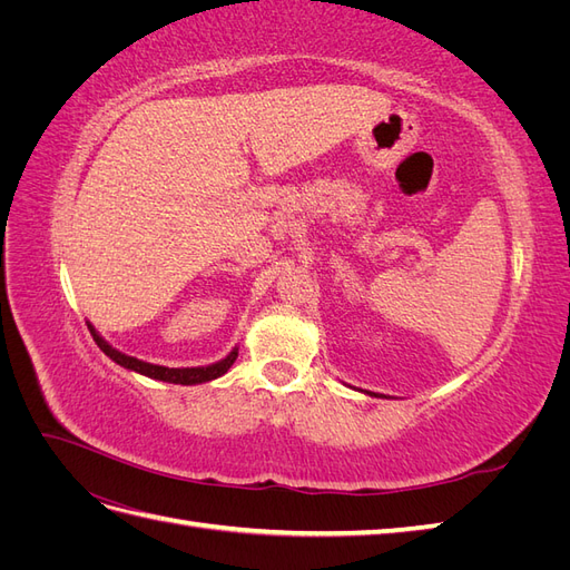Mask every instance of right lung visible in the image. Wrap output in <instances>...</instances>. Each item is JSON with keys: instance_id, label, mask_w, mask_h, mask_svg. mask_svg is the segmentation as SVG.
<instances>
[{"instance_id": "right-lung-1", "label": "right lung", "mask_w": 570, "mask_h": 570, "mask_svg": "<svg viewBox=\"0 0 570 570\" xmlns=\"http://www.w3.org/2000/svg\"><path fill=\"white\" fill-rule=\"evenodd\" d=\"M90 333H92V340L97 342V347L105 352L111 361H116L118 366L124 368H130L135 373H142L147 377H154V381H164V383H174V385H199V383H209L214 381V377H220L223 373H226L237 358V350H233L226 358L216 361V364L212 366H197V368H166V366H154V364H147V361H140L135 356H128L124 352L114 350L111 344L101 337L95 327L88 323Z\"/></svg>"}]
</instances>
